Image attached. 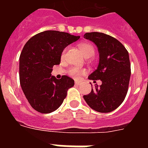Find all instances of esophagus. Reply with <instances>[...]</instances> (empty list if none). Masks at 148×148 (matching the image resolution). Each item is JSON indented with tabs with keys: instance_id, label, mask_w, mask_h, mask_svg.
<instances>
[{
	"instance_id": "esophagus-1",
	"label": "esophagus",
	"mask_w": 148,
	"mask_h": 148,
	"mask_svg": "<svg viewBox=\"0 0 148 148\" xmlns=\"http://www.w3.org/2000/svg\"><path fill=\"white\" fill-rule=\"evenodd\" d=\"M75 84H76V85H80V84H81V81H75Z\"/></svg>"
}]
</instances>
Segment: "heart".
<instances>
[{
	"instance_id": "obj_1",
	"label": "heart",
	"mask_w": 148,
	"mask_h": 148,
	"mask_svg": "<svg viewBox=\"0 0 148 148\" xmlns=\"http://www.w3.org/2000/svg\"><path fill=\"white\" fill-rule=\"evenodd\" d=\"M79 48L83 53V55L87 58H91L95 54V48L93 47V45L90 43H81V45H79ZM64 51L62 53V57H64ZM84 73H85V71L80 70L78 68H77V67H71L69 70L70 75H71L73 77H77L79 75H81V74H84Z\"/></svg>"
}]
</instances>
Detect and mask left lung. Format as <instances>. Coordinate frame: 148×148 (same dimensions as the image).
<instances>
[{
  "instance_id": "1",
  "label": "left lung",
  "mask_w": 148,
  "mask_h": 148,
  "mask_svg": "<svg viewBox=\"0 0 148 148\" xmlns=\"http://www.w3.org/2000/svg\"><path fill=\"white\" fill-rule=\"evenodd\" d=\"M84 38L92 41L99 53L98 66L88 78L102 82L84 99L97 112H111L121 104L127 92L131 77L128 52L119 40L103 33H86Z\"/></svg>"
}]
</instances>
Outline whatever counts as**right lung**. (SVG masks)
<instances>
[{
  "label": "right lung",
  "mask_w": 148,
  "mask_h": 148,
  "mask_svg": "<svg viewBox=\"0 0 148 148\" xmlns=\"http://www.w3.org/2000/svg\"><path fill=\"white\" fill-rule=\"evenodd\" d=\"M81 38L57 31L40 32L29 39L19 58L20 84L26 98L38 112L56 110L67 96L74 81L64 75H51L53 65L60 64L64 48Z\"/></svg>",
  "instance_id": "obj_1"
}]
</instances>
